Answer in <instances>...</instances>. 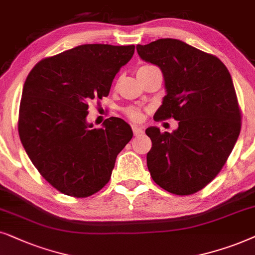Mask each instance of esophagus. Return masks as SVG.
Returning a JSON list of instances; mask_svg holds the SVG:
<instances>
[{
	"instance_id": "1",
	"label": "esophagus",
	"mask_w": 255,
	"mask_h": 255,
	"mask_svg": "<svg viewBox=\"0 0 255 255\" xmlns=\"http://www.w3.org/2000/svg\"><path fill=\"white\" fill-rule=\"evenodd\" d=\"M131 129H133V133L135 136H140V135L143 134V129H141L137 126H131Z\"/></svg>"
}]
</instances>
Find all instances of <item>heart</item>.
I'll return each instance as SVG.
<instances>
[{
  "mask_svg": "<svg viewBox=\"0 0 255 255\" xmlns=\"http://www.w3.org/2000/svg\"><path fill=\"white\" fill-rule=\"evenodd\" d=\"M150 67H155L152 65H144L140 67L138 70H144V69H150ZM124 113L126 117H127L129 120L134 121V122H141L143 120V112H142L141 108H138L136 106H128L124 108Z\"/></svg>",
  "mask_w": 255,
  "mask_h": 255,
  "instance_id": "heart-1",
  "label": "heart"
}]
</instances>
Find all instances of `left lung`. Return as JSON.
<instances>
[{"instance_id": "8db88e82", "label": "left lung", "mask_w": 255, "mask_h": 255, "mask_svg": "<svg viewBox=\"0 0 255 255\" xmlns=\"http://www.w3.org/2000/svg\"><path fill=\"white\" fill-rule=\"evenodd\" d=\"M136 50L164 77L167 96L155 121H178L172 133L145 130L149 172L168 192L192 195L219 174L238 140L242 112L232 78L219 58L182 40L162 38Z\"/></svg>"}]
</instances>
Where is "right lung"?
Listing matches in <instances>:
<instances>
[{
	"label": "right lung",
	"mask_w": 255,
	"mask_h": 255,
	"mask_svg": "<svg viewBox=\"0 0 255 255\" xmlns=\"http://www.w3.org/2000/svg\"><path fill=\"white\" fill-rule=\"evenodd\" d=\"M135 46L85 44L44 58L26 77L18 134L39 174L64 195L85 198L110 182L119 152L133 137L120 118L88 125V103L110 94Z\"/></svg>",
	"instance_id": "right-lung-1"
}]
</instances>
